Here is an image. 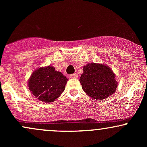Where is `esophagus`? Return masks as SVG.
<instances>
[{
    "label": "esophagus",
    "mask_w": 147,
    "mask_h": 147,
    "mask_svg": "<svg viewBox=\"0 0 147 147\" xmlns=\"http://www.w3.org/2000/svg\"><path fill=\"white\" fill-rule=\"evenodd\" d=\"M70 78H72V79H76V78H77V77H78V75H77V74H76V73L72 74V75H70Z\"/></svg>",
    "instance_id": "1"
}]
</instances>
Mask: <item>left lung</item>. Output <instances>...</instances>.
<instances>
[{"label":"left lung","instance_id":"left-lung-1","mask_svg":"<svg viewBox=\"0 0 147 147\" xmlns=\"http://www.w3.org/2000/svg\"><path fill=\"white\" fill-rule=\"evenodd\" d=\"M80 82L82 89L95 100L107 99L115 92L117 82L113 71L108 65L88 63L84 65Z\"/></svg>","mask_w":147,"mask_h":147}]
</instances>
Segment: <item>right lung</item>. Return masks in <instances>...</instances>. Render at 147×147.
Returning <instances> with one entry per match:
<instances>
[{
    "mask_svg": "<svg viewBox=\"0 0 147 147\" xmlns=\"http://www.w3.org/2000/svg\"><path fill=\"white\" fill-rule=\"evenodd\" d=\"M68 79L52 66L38 68L28 80V87L35 98L49 103L55 101L65 90Z\"/></svg>",
    "mask_w": 147,
    "mask_h": 147,
    "instance_id": "obj_1",
    "label": "right lung"
}]
</instances>
